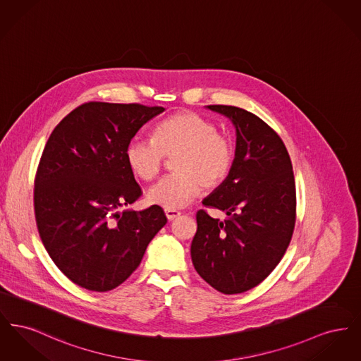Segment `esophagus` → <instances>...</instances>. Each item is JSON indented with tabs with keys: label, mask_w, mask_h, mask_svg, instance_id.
<instances>
[{
	"label": "esophagus",
	"mask_w": 361,
	"mask_h": 361,
	"mask_svg": "<svg viewBox=\"0 0 361 361\" xmlns=\"http://www.w3.org/2000/svg\"><path fill=\"white\" fill-rule=\"evenodd\" d=\"M165 215H166V218H168L169 221H173L174 218L180 216V215H181V212H180V211H177V209H165Z\"/></svg>",
	"instance_id": "esophagus-1"
}]
</instances>
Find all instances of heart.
I'll return each mask as SVG.
<instances>
[{
	"instance_id": "heart-1",
	"label": "heart",
	"mask_w": 361,
	"mask_h": 361,
	"mask_svg": "<svg viewBox=\"0 0 361 361\" xmlns=\"http://www.w3.org/2000/svg\"><path fill=\"white\" fill-rule=\"evenodd\" d=\"M174 173L152 187L147 199L165 209H177L203 190L222 185L233 171L235 146L218 126L196 112H180L155 126L153 137H135L126 158L137 178L152 181L159 174L165 157H173Z\"/></svg>"
}]
</instances>
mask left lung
<instances>
[{
    "instance_id": "8db88e82",
    "label": "left lung",
    "mask_w": 361,
    "mask_h": 361,
    "mask_svg": "<svg viewBox=\"0 0 361 361\" xmlns=\"http://www.w3.org/2000/svg\"><path fill=\"white\" fill-rule=\"evenodd\" d=\"M207 108L234 124L235 161L227 180L203 200L227 218L197 211L190 257L211 287L233 295L258 286L284 256L296 219L295 178L281 137L265 121L238 106Z\"/></svg>"
}]
</instances>
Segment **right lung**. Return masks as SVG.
<instances>
[{
	"instance_id": "right-lung-1",
	"label": "right lung",
	"mask_w": 361,
	"mask_h": 361,
	"mask_svg": "<svg viewBox=\"0 0 361 361\" xmlns=\"http://www.w3.org/2000/svg\"><path fill=\"white\" fill-rule=\"evenodd\" d=\"M162 106L90 102L54 128L35 177V218L61 272L89 291H111L137 269L168 219L159 206L119 208L142 195L126 150Z\"/></svg>"
}]
</instances>
